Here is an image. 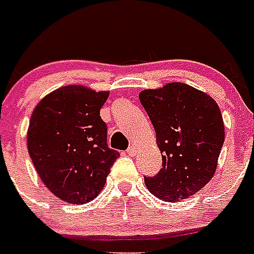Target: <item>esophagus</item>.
Segmentation results:
<instances>
[{"label": "esophagus", "mask_w": 254, "mask_h": 254, "mask_svg": "<svg viewBox=\"0 0 254 254\" xmlns=\"http://www.w3.org/2000/svg\"><path fill=\"white\" fill-rule=\"evenodd\" d=\"M127 154H129V156H131V157L137 154V148H135L134 145H131L130 148L127 149Z\"/></svg>", "instance_id": "esophagus-1"}]
</instances>
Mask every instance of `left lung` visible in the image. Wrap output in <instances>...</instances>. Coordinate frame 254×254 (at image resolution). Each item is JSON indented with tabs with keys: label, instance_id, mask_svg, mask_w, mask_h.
<instances>
[{
	"label": "left lung",
	"instance_id": "left-lung-1",
	"mask_svg": "<svg viewBox=\"0 0 254 254\" xmlns=\"http://www.w3.org/2000/svg\"><path fill=\"white\" fill-rule=\"evenodd\" d=\"M156 130L162 168L145 177L149 191L176 202L194 196L217 169L225 127L217 102L183 82H169L138 94Z\"/></svg>",
	"mask_w": 254,
	"mask_h": 254
}]
</instances>
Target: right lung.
<instances>
[{
  "label": "right lung",
  "mask_w": 254,
  "mask_h": 254,
  "mask_svg": "<svg viewBox=\"0 0 254 254\" xmlns=\"http://www.w3.org/2000/svg\"><path fill=\"white\" fill-rule=\"evenodd\" d=\"M109 92L66 85L42 98L28 127V152L54 196L85 204L104 189L119 152L108 148L100 109Z\"/></svg>",
  "instance_id": "obj_1"
}]
</instances>
